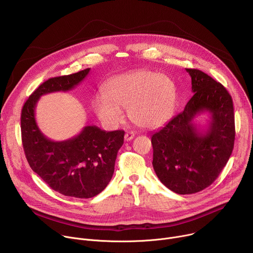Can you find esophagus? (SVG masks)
<instances>
[{"label": "esophagus", "instance_id": "1", "mask_svg": "<svg viewBox=\"0 0 253 253\" xmlns=\"http://www.w3.org/2000/svg\"><path fill=\"white\" fill-rule=\"evenodd\" d=\"M134 136H135V133H134V132H132V131H127V132L125 133V136H124L125 141H130V140H132V139L134 138Z\"/></svg>", "mask_w": 253, "mask_h": 253}]
</instances>
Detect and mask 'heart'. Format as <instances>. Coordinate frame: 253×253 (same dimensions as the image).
Here are the masks:
<instances>
[{"label":"heart","instance_id":"b5f03b06","mask_svg":"<svg viewBox=\"0 0 253 253\" xmlns=\"http://www.w3.org/2000/svg\"><path fill=\"white\" fill-rule=\"evenodd\" d=\"M177 102L174 81L156 72L141 69L118 75L105 86V95L93 102L97 117L108 126L123 120L121 108L139 127L155 128L165 124L173 115Z\"/></svg>","mask_w":253,"mask_h":253}]
</instances>
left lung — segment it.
I'll use <instances>...</instances> for the list:
<instances>
[{
	"label": "left lung",
	"mask_w": 253,
	"mask_h": 253,
	"mask_svg": "<svg viewBox=\"0 0 253 253\" xmlns=\"http://www.w3.org/2000/svg\"><path fill=\"white\" fill-rule=\"evenodd\" d=\"M186 71L193 96L181 113L151 137L155 173L177 194L196 193L211 185L226 165L235 139L233 102L228 91L200 70ZM203 112L211 115L206 131L193 123Z\"/></svg>",
	"instance_id": "left-lung-1"
}]
</instances>
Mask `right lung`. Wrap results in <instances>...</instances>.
Wrapping results in <instances>:
<instances>
[{"label": "right lung", "mask_w": 253, "mask_h": 253, "mask_svg": "<svg viewBox=\"0 0 253 253\" xmlns=\"http://www.w3.org/2000/svg\"><path fill=\"white\" fill-rule=\"evenodd\" d=\"M89 72L90 68L48 79L31 94L21 114L22 143L30 167L53 190L76 198L94 197L110 182L125 132L86 126L69 140L52 141L37 126L35 109L42 95L72 90Z\"/></svg>", "instance_id": "right-lung-1"}]
</instances>
